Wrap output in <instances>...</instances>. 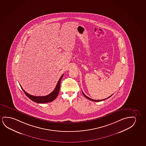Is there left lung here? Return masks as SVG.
<instances>
[{
  "mask_svg": "<svg viewBox=\"0 0 146 146\" xmlns=\"http://www.w3.org/2000/svg\"><path fill=\"white\" fill-rule=\"evenodd\" d=\"M82 93H83V95H84V96H85V97L86 98H87V99H89V100H91V101H95V102H99V101H102V100H105V99H103V100H94V99H91V98H89V97H88V96H86V95H85V94L84 93H83V92H82ZM113 95V94H112ZM112 95H111L110 96H109V97H108V98H107V99H108V98H110V97H111Z\"/></svg>",
  "mask_w": 146,
  "mask_h": 146,
  "instance_id": "left-lung-1",
  "label": "left lung"
}]
</instances>
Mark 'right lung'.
<instances>
[{
  "instance_id": "obj_1",
  "label": "right lung",
  "mask_w": 146,
  "mask_h": 146,
  "mask_svg": "<svg viewBox=\"0 0 146 146\" xmlns=\"http://www.w3.org/2000/svg\"><path fill=\"white\" fill-rule=\"evenodd\" d=\"M63 74L61 76L60 78H59L56 87L55 88L54 90H53L52 92H51L50 94H49L48 95H46L45 96H35L31 95L30 94L27 93L25 91L23 88L21 86V87L23 90V91L24 92V93L26 94L28 97L30 99L33 101L35 102L38 103H45L50 102L51 101H52L53 100H54L56 98L57 96L58 95L59 92L60 90V82H61V79L63 77Z\"/></svg>"
}]
</instances>
